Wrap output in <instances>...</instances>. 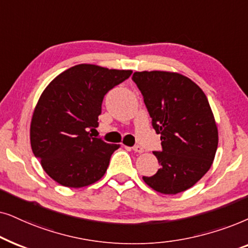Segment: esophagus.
<instances>
[{
  "mask_svg": "<svg viewBox=\"0 0 248 248\" xmlns=\"http://www.w3.org/2000/svg\"><path fill=\"white\" fill-rule=\"evenodd\" d=\"M133 151L136 152V153H143V147L140 146V145H135V146L133 147Z\"/></svg>",
  "mask_w": 248,
  "mask_h": 248,
  "instance_id": "1",
  "label": "esophagus"
}]
</instances>
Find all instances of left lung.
Listing matches in <instances>:
<instances>
[{"instance_id": "8db88e82", "label": "left lung", "mask_w": 248, "mask_h": 248, "mask_svg": "<svg viewBox=\"0 0 248 248\" xmlns=\"http://www.w3.org/2000/svg\"><path fill=\"white\" fill-rule=\"evenodd\" d=\"M133 80L162 145L153 152L160 169L143 179L158 193H181L194 186L214 160L217 128L209 101L195 82L176 72H135Z\"/></svg>"}]
</instances>
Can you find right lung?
I'll list each match as a JSON object with an SVG mask.
<instances>
[{"label": "right lung", "instance_id": "obj_1", "mask_svg": "<svg viewBox=\"0 0 248 248\" xmlns=\"http://www.w3.org/2000/svg\"><path fill=\"white\" fill-rule=\"evenodd\" d=\"M133 74L78 64L54 78L39 97L31 124L32 153L62 186L80 188L100 180L117 144L93 137L105 94Z\"/></svg>", "mask_w": 248, "mask_h": 248}]
</instances>
